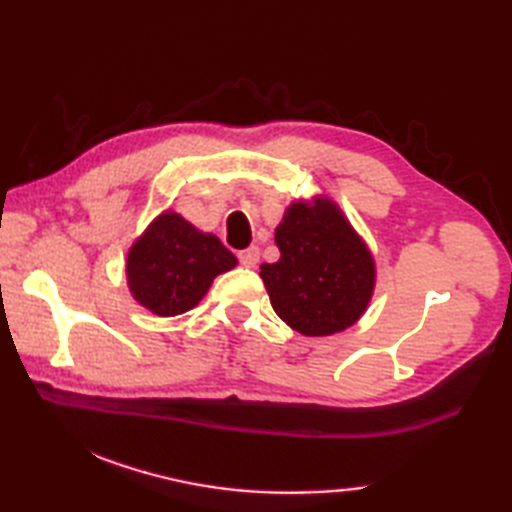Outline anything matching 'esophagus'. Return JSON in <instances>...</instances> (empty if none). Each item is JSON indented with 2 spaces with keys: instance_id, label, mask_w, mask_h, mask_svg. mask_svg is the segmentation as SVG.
Returning <instances> with one entry per match:
<instances>
[{
  "instance_id": "obj_1",
  "label": "esophagus",
  "mask_w": 512,
  "mask_h": 512,
  "mask_svg": "<svg viewBox=\"0 0 512 512\" xmlns=\"http://www.w3.org/2000/svg\"><path fill=\"white\" fill-rule=\"evenodd\" d=\"M237 257H239V264H242V266L255 268V264L259 262V248L257 246H250V248L239 250Z\"/></svg>"
}]
</instances>
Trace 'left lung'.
Listing matches in <instances>:
<instances>
[{
	"instance_id": "1",
	"label": "left lung",
	"mask_w": 512,
	"mask_h": 512,
	"mask_svg": "<svg viewBox=\"0 0 512 512\" xmlns=\"http://www.w3.org/2000/svg\"><path fill=\"white\" fill-rule=\"evenodd\" d=\"M279 262L259 275L277 317L303 336L343 332L363 317L376 288L365 239L328 195L295 200L275 228Z\"/></svg>"
}]
</instances>
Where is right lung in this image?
Masks as SVG:
<instances>
[{"label":"right lung","mask_w":512,"mask_h":512,"mask_svg":"<svg viewBox=\"0 0 512 512\" xmlns=\"http://www.w3.org/2000/svg\"><path fill=\"white\" fill-rule=\"evenodd\" d=\"M235 266L237 257L220 237L167 209L134 239L125 275L140 306L158 317H176L198 306L213 279Z\"/></svg>","instance_id":"add662e5"}]
</instances>
